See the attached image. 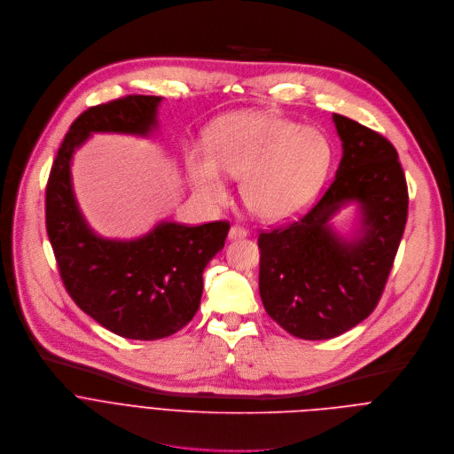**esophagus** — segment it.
Instances as JSON below:
<instances>
[{
  "label": "esophagus",
  "mask_w": 454,
  "mask_h": 454,
  "mask_svg": "<svg viewBox=\"0 0 454 454\" xmlns=\"http://www.w3.org/2000/svg\"><path fill=\"white\" fill-rule=\"evenodd\" d=\"M248 236V231L241 225H232L231 231H229V239H241V238H247Z\"/></svg>",
  "instance_id": "esophagus-1"
}]
</instances>
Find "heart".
Here are the masks:
<instances>
[{"mask_svg":"<svg viewBox=\"0 0 454 454\" xmlns=\"http://www.w3.org/2000/svg\"><path fill=\"white\" fill-rule=\"evenodd\" d=\"M333 148L313 127L271 113L243 111L213 123L206 145L183 152L195 195L220 202L227 193L223 173L239 178V195L262 220H286L302 211L329 169Z\"/></svg>","mask_w":454,"mask_h":454,"instance_id":"obj_1","label":"heart"}]
</instances>
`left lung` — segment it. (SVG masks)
I'll return each instance as SVG.
<instances>
[{"mask_svg":"<svg viewBox=\"0 0 454 454\" xmlns=\"http://www.w3.org/2000/svg\"><path fill=\"white\" fill-rule=\"evenodd\" d=\"M343 155L322 199L297 222L261 232L259 294L266 313L290 334L329 340L378 306L408 218V186L397 150L381 134L333 114ZM360 207L350 240L328 220Z\"/></svg>","mask_w":454,"mask_h":454,"instance_id":"8db88e82","label":"left lung"}]
</instances>
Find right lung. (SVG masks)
<instances>
[{
	"instance_id": "obj_1",
	"label": "right lung",
	"mask_w": 454,
	"mask_h": 454,
	"mask_svg": "<svg viewBox=\"0 0 454 454\" xmlns=\"http://www.w3.org/2000/svg\"><path fill=\"white\" fill-rule=\"evenodd\" d=\"M160 97L130 95L89 107L69 127L46 184V231L62 283L74 304L130 340H159L197 313L204 268L225 245L229 222L197 227L157 223L130 241L106 239L83 220L71 184V159L90 132L148 136Z\"/></svg>"
}]
</instances>
